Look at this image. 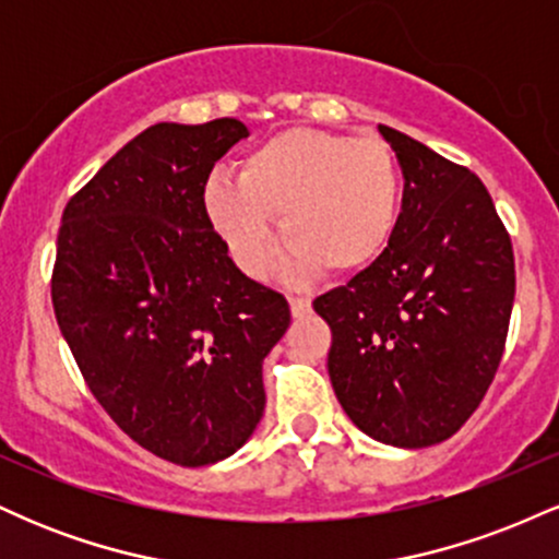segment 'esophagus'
I'll return each instance as SVG.
<instances>
[{"mask_svg":"<svg viewBox=\"0 0 559 559\" xmlns=\"http://www.w3.org/2000/svg\"><path fill=\"white\" fill-rule=\"evenodd\" d=\"M288 307H292L294 318H305L312 310V301L307 297H288Z\"/></svg>","mask_w":559,"mask_h":559,"instance_id":"obj_1","label":"esophagus"}]
</instances>
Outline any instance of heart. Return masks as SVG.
<instances>
[{
	"label": "heart",
	"mask_w": 559,
	"mask_h": 559,
	"mask_svg": "<svg viewBox=\"0 0 559 559\" xmlns=\"http://www.w3.org/2000/svg\"><path fill=\"white\" fill-rule=\"evenodd\" d=\"M210 221L243 273L267 275L288 241V273L357 275L386 254L402 210V170L389 144L292 128L239 165V183L204 189Z\"/></svg>",
	"instance_id": "b5f03b06"
}]
</instances>
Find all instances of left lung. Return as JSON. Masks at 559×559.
Returning <instances> with one entry per match:
<instances>
[{"label": "left lung", "mask_w": 559, "mask_h": 559, "mask_svg": "<svg viewBox=\"0 0 559 559\" xmlns=\"http://www.w3.org/2000/svg\"><path fill=\"white\" fill-rule=\"evenodd\" d=\"M402 165L386 254L312 301L331 325L329 376L349 420L404 449L463 428L502 360L515 258L476 173L378 126Z\"/></svg>", "instance_id": "left-lung-1"}]
</instances>
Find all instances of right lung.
<instances>
[{
	"mask_svg": "<svg viewBox=\"0 0 559 559\" xmlns=\"http://www.w3.org/2000/svg\"><path fill=\"white\" fill-rule=\"evenodd\" d=\"M241 120L157 123L68 202L52 305L83 381L120 431L183 467L226 460L265 409L284 294L247 278L204 207Z\"/></svg>",
	"mask_w": 559,
	"mask_h": 559,
	"instance_id": "obj_1",
	"label": "right lung"
}]
</instances>
